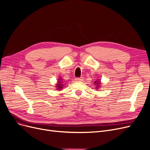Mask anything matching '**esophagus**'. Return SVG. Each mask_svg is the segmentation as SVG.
Listing matches in <instances>:
<instances>
[{"instance_id":"obj_1","label":"esophagus","mask_w":150,"mask_h":150,"mask_svg":"<svg viewBox=\"0 0 150 150\" xmlns=\"http://www.w3.org/2000/svg\"><path fill=\"white\" fill-rule=\"evenodd\" d=\"M83 79H84L83 77H80V78H75V80L76 81H81L83 80Z\"/></svg>"}]
</instances>
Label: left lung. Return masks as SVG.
<instances>
[{
  "instance_id": "obj_1",
  "label": "left lung",
  "mask_w": 150,
  "mask_h": 150,
  "mask_svg": "<svg viewBox=\"0 0 150 150\" xmlns=\"http://www.w3.org/2000/svg\"><path fill=\"white\" fill-rule=\"evenodd\" d=\"M101 80H97V81H94V84H95V86H96V89L97 90V89H99L101 87Z\"/></svg>"
}]
</instances>
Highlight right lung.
I'll return each instance as SVG.
<instances>
[{
    "label": "right lung",
    "instance_id": "1",
    "mask_svg": "<svg viewBox=\"0 0 150 150\" xmlns=\"http://www.w3.org/2000/svg\"><path fill=\"white\" fill-rule=\"evenodd\" d=\"M66 83L64 84L63 81H62V79L61 78H58V80L57 81V84H56V86H55V88H57V90L58 91H61L62 90V89L64 87V86L66 84Z\"/></svg>",
    "mask_w": 150,
    "mask_h": 150
}]
</instances>
